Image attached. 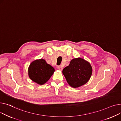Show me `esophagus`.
Masks as SVG:
<instances>
[{
	"mask_svg": "<svg viewBox=\"0 0 121 121\" xmlns=\"http://www.w3.org/2000/svg\"><path fill=\"white\" fill-rule=\"evenodd\" d=\"M58 69L59 70H60V71H62V67L61 66H58Z\"/></svg>",
	"mask_w": 121,
	"mask_h": 121,
	"instance_id": "obj_1",
	"label": "esophagus"
}]
</instances>
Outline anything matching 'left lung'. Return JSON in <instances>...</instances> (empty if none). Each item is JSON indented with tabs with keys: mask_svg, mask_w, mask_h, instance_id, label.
Segmentation results:
<instances>
[{
	"mask_svg": "<svg viewBox=\"0 0 121 121\" xmlns=\"http://www.w3.org/2000/svg\"><path fill=\"white\" fill-rule=\"evenodd\" d=\"M62 73L70 86L77 88L87 82L92 73V68L90 63L84 59L75 58L63 69Z\"/></svg>",
	"mask_w": 121,
	"mask_h": 121,
	"instance_id": "1",
	"label": "left lung"
}]
</instances>
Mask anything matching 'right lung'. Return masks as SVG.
<instances>
[{"instance_id": "right-lung-1", "label": "right lung", "mask_w": 121, "mask_h": 121, "mask_svg": "<svg viewBox=\"0 0 121 121\" xmlns=\"http://www.w3.org/2000/svg\"><path fill=\"white\" fill-rule=\"evenodd\" d=\"M55 69L52 66L41 59L31 63L28 68V75L32 81L42 85L50 79Z\"/></svg>"}]
</instances>
